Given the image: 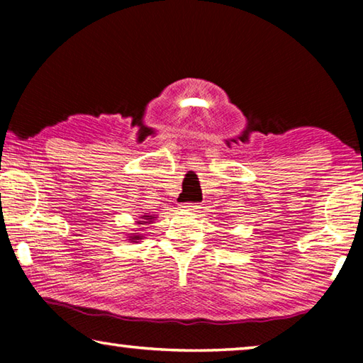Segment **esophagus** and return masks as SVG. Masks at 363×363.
<instances>
[{
  "mask_svg": "<svg viewBox=\"0 0 363 363\" xmlns=\"http://www.w3.org/2000/svg\"><path fill=\"white\" fill-rule=\"evenodd\" d=\"M181 208H182V210H186V211H194V210H196V203H192V201H187V203H182Z\"/></svg>",
  "mask_w": 363,
  "mask_h": 363,
  "instance_id": "1",
  "label": "esophagus"
}]
</instances>
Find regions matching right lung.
<instances>
[{"instance_id": "right-lung-1", "label": "right lung", "mask_w": 363, "mask_h": 363, "mask_svg": "<svg viewBox=\"0 0 363 363\" xmlns=\"http://www.w3.org/2000/svg\"><path fill=\"white\" fill-rule=\"evenodd\" d=\"M144 219H152V216H145ZM134 238H139V237H134Z\"/></svg>"}]
</instances>
